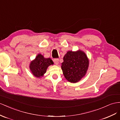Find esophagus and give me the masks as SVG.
I'll use <instances>...</instances> for the list:
<instances>
[{"label":"esophagus","instance_id":"obj_1","mask_svg":"<svg viewBox=\"0 0 120 120\" xmlns=\"http://www.w3.org/2000/svg\"><path fill=\"white\" fill-rule=\"evenodd\" d=\"M54 62L56 65H58L59 64V59H55L54 60Z\"/></svg>","mask_w":120,"mask_h":120}]
</instances>
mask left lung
<instances>
[{
  "label": "left lung",
  "mask_w": 120,
  "mask_h": 120,
  "mask_svg": "<svg viewBox=\"0 0 120 120\" xmlns=\"http://www.w3.org/2000/svg\"><path fill=\"white\" fill-rule=\"evenodd\" d=\"M61 69L67 81L76 83L83 78L87 73L89 60L84 51H68L63 57Z\"/></svg>",
  "instance_id": "1"
}]
</instances>
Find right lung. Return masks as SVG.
Returning a JSON list of instances; mask_svg holds the SVG:
<instances>
[{
	"mask_svg": "<svg viewBox=\"0 0 120 120\" xmlns=\"http://www.w3.org/2000/svg\"><path fill=\"white\" fill-rule=\"evenodd\" d=\"M53 64V61L50 58H45L41 54H38L35 59L31 61L29 68L34 76L41 78L44 75L48 67Z\"/></svg>",
	"mask_w": 120,
	"mask_h": 120,
	"instance_id": "obj_1",
	"label": "right lung"
}]
</instances>
